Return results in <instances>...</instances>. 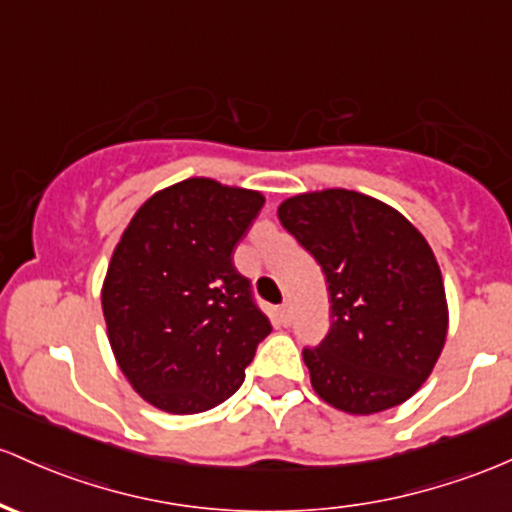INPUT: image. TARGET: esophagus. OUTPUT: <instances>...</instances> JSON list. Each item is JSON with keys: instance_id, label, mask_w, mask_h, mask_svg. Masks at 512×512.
I'll use <instances>...</instances> for the list:
<instances>
[{"instance_id": "obj_1", "label": "esophagus", "mask_w": 512, "mask_h": 512, "mask_svg": "<svg viewBox=\"0 0 512 512\" xmlns=\"http://www.w3.org/2000/svg\"><path fill=\"white\" fill-rule=\"evenodd\" d=\"M291 318H294V311H291V303L284 301L282 306H279V320H282V325H291Z\"/></svg>"}]
</instances>
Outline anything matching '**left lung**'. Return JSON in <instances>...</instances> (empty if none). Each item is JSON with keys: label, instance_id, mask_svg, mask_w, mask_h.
<instances>
[{"label": "left lung", "instance_id": "obj_1", "mask_svg": "<svg viewBox=\"0 0 512 512\" xmlns=\"http://www.w3.org/2000/svg\"><path fill=\"white\" fill-rule=\"evenodd\" d=\"M277 216L330 291L328 335L303 350L313 391L350 415L401 406L447 340L445 282L428 240L401 211L350 189L296 194Z\"/></svg>", "mask_w": 512, "mask_h": 512}]
</instances>
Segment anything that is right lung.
Instances as JSON below:
<instances>
[{"instance_id":"1","label":"right lung","mask_w":512,"mask_h":512,"mask_svg":"<svg viewBox=\"0 0 512 512\" xmlns=\"http://www.w3.org/2000/svg\"><path fill=\"white\" fill-rule=\"evenodd\" d=\"M262 204L255 189L192 177L155 192L123 230L101 311L116 364L150 406L204 413L243 384L272 325L233 247Z\"/></svg>"}]
</instances>
